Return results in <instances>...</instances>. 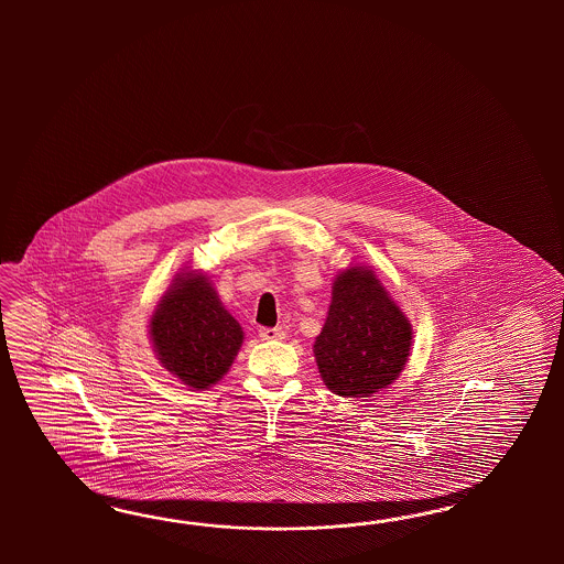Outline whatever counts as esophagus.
<instances>
[{
    "label": "esophagus",
    "instance_id": "esophagus-1",
    "mask_svg": "<svg viewBox=\"0 0 564 564\" xmlns=\"http://www.w3.org/2000/svg\"><path fill=\"white\" fill-rule=\"evenodd\" d=\"M258 335H260L262 341H281V339H285V330H281V328H260Z\"/></svg>",
    "mask_w": 564,
    "mask_h": 564
}]
</instances>
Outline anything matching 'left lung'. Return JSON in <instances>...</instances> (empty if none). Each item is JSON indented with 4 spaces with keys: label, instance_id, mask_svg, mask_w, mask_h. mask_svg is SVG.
Listing matches in <instances>:
<instances>
[{
    "label": "left lung",
    "instance_id": "8db88e82",
    "mask_svg": "<svg viewBox=\"0 0 564 564\" xmlns=\"http://www.w3.org/2000/svg\"><path fill=\"white\" fill-rule=\"evenodd\" d=\"M411 325L370 267L335 276L314 358L328 391L370 397L399 378L410 358Z\"/></svg>",
    "mask_w": 564,
    "mask_h": 564
}]
</instances>
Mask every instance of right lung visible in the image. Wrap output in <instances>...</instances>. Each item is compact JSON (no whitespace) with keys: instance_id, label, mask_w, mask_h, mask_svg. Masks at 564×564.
<instances>
[{"instance_id":"obj_1","label":"right lung","mask_w":564,"mask_h":564,"mask_svg":"<svg viewBox=\"0 0 564 564\" xmlns=\"http://www.w3.org/2000/svg\"><path fill=\"white\" fill-rule=\"evenodd\" d=\"M151 341L165 370L196 391L219 382L238 356L243 330L198 271L175 274L151 316Z\"/></svg>"}]
</instances>
